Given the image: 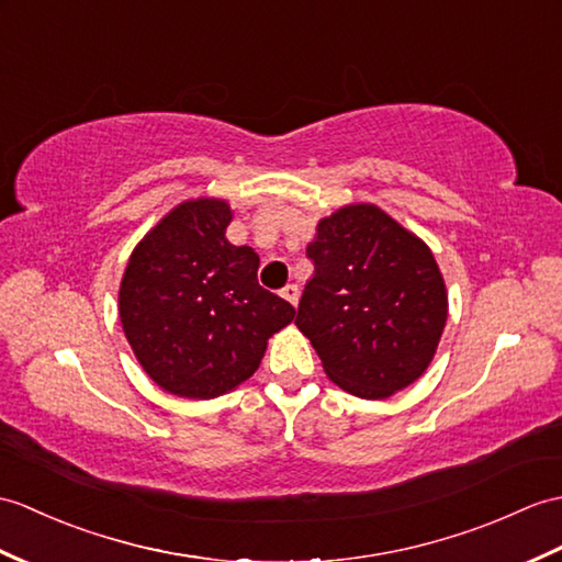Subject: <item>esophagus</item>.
I'll return each instance as SVG.
<instances>
[{
  "instance_id": "34e87169",
  "label": "esophagus",
  "mask_w": 562,
  "mask_h": 562,
  "mask_svg": "<svg viewBox=\"0 0 562 562\" xmlns=\"http://www.w3.org/2000/svg\"><path fill=\"white\" fill-rule=\"evenodd\" d=\"M286 302H290L292 306H296L299 304V286L296 284H286V286H282V292H280Z\"/></svg>"
}]
</instances>
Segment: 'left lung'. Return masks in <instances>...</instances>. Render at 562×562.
I'll use <instances>...</instances> for the list:
<instances>
[{
	"mask_svg": "<svg viewBox=\"0 0 562 562\" xmlns=\"http://www.w3.org/2000/svg\"><path fill=\"white\" fill-rule=\"evenodd\" d=\"M306 256L313 278L294 323L330 381L363 400L414 383L448 318L446 282L428 246L361 203L321 220Z\"/></svg>",
	"mask_w": 562,
	"mask_h": 562,
	"instance_id": "8db88e82",
	"label": "left lung"
}]
</instances>
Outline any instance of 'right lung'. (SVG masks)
I'll return each mask as SVG.
<instances>
[{
    "label": "right lung",
    "instance_id": "obj_1",
    "mask_svg": "<svg viewBox=\"0 0 562 562\" xmlns=\"http://www.w3.org/2000/svg\"><path fill=\"white\" fill-rule=\"evenodd\" d=\"M225 201L175 207L146 234L120 290L126 340L162 390L189 400L225 395L251 378L294 306L258 284V256L232 246Z\"/></svg>",
    "mask_w": 562,
    "mask_h": 562
}]
</instances>
